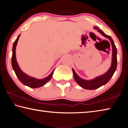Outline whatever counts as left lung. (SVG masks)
<instances>
[{"label":"left lung","mask_w":128,"mask_h":128,"mask_svg":"<svg viewBox=\"0 0 128 128\" xmlns=\"http://www.w3.org/2000/svg\"><path fill=\"white\" fill-rule=\"evenodd\" d=\"M94 29L98 30L99 33H100L104 37L107 38L111 42L112 48V62L111 66L107 72H106L104 74L102 75L94 78V79L89 80H84L79 77L77 73H76L75 70L72 68L73 76H74L76 82L81 87L87 90H95L101 87L102 86L106 85L111 78V77L113 76L114 72L116 70L117 64H118V62H117V48L113 40H112L111 36L106 35V34L104 33L102 30H100L99 28L95 26L94 27Z\"/></svg>","instance_id":"8db88e82"}]
</instances>
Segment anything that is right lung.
<instances>
[{"label": "right lung", "mask_w": 128, "mask_h": 128, "mask_svg": "<svg viewBox=\"0 0 128 128\" xmlns=\"http://www.w3.org/2000/svg\"><path fill=\"white\" fill-rule=\"evenodd\" d=\"M20 34L17 36L16 40L14 41L12 47V56L11 59L12 66L13 69L14 71L15 74L16 76L18 78V80L21 83L23 84L24 85L31 88H38L41 86L44 85L47 82H48L51 80L52 76L55 69H54L52 72L51 73V74L48 75V76L42 79H37L36 78L29 76V75L25 74L24 72H22L21 68L19 66L18 63L17 62L16 57V46L18 42L19 37H20Z\"/></svg>", "instance_id": "right-lung-1"}]
</instances>
